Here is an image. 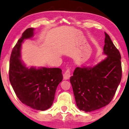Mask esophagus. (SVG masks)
Returning a JSON list of instances; mask_svg holds the SVG:
<instances>
[{
  "instance_id": "1",
  "label": "esophagus",
  "mask_w": 129,
  "mask_h": 129,
  "mask_svg": "<svg viewBox=\"0 0 129 129\" xmlns=\"http://www.w3.org/2000/svg\"><path fill=\"white\" fill-rule=\"evenodd\" d=\"M70 75H71L70 70H69V69H67V70L65 72V73L64 74V79H65V80H66V79H68L70 78Z\"/></svg>"
}]
</instances>
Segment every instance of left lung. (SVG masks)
Listing matches in <instances>:
<instances>
[{"label":"left lung","instance_id":"obj_1","mask_svg":"<svg viewBox=\"0 0 129 129\" xmlns=\"http://www.w3.org/2000/svg\"><path fill=\"white\" fill-rule=\"evenodd\" d=\"M104 60L93 67H77L70 78L77 106L90 112L108 105L115 95L121 81V55L105 32Z\"/></svg>","mask_w":129,"mask_h":129}]
</instances>
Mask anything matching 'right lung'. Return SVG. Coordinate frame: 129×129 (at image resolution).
Here are the masks:
<instances>
[{"mask_svg": "<svg viewBox=\"0 0 129 129\" xmlns=\"http://www.w3.org/2000/svg\"><path fill=\"white\" fill-rule=\"evenodd\" d=\"M34 28L26 29L13 48L10 58L9 80L19 100L38 110L52 106L58 85L62 81V70L58 68L26 67L20 59L21 46L24 39L33 36Z\"/></svg>", "mask_w": 129, "mask_h": 129, "instance_id": "obj_1", "label": "right lung"}]
</instances>
